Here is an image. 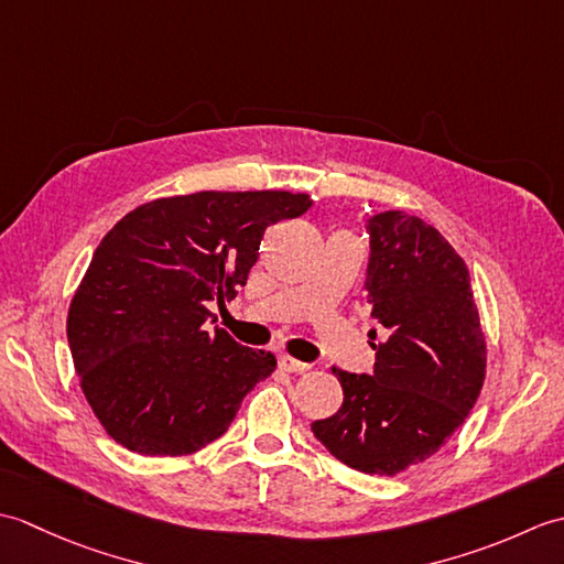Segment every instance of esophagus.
I'll list each match as a JSON object with an SVG mask.
<instances>
[{"label":"esophagus","mask_w":564,"mask_h":564,"mask_svg":"<svg viewBox=\"0 0 564 564\" xmlns=\"http://www.w3.org/2000/svg\"><path fill=\"white\" fill-rule=\"evenodd\" d=\"M279 366H281L283 370H289V373H303V370L310 368V364L297 361V358H293V356H281V358H279Z\"/></svg>","instance_id":"34e87169"}]
</instances>
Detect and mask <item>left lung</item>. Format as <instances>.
<instances>
[{"mask_svg":"<svg viewBox=\"0 0 564 564\" xmlns=\"http://www.w3.org/2000/svg\"><path fill=\"white\" fill-rule=\"evenodd\" d=\"M366 227V301L388 339L370 341V376L332 368L344 402L313 431L344 465L392 477L429 460L470 414L487 344L470 273L436 227L402 210L378 213Z\"/></svg>","mask_w":564,"mask_h":564,"instance_id":"8db88e82","label":"left lung"}]
</instances>
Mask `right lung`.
<instances>
[{"label":"right lung","instance_id":"1","mask_svg":"<svg viewBox=\"0 0 564 564\" xmlns=\"http://www.w3.org/2000/svg\"><path fill=\"white\" fill-rule=\"evenodd\" d=\"M310 206L291 191H198L150 200L111 227L69 303L67 341L116 443L174 458L225 434L275 356L210 329L208 307L247 283L267 227Z\"/></svg>","mask_w":564,"mask_h":564}]
</instances>
